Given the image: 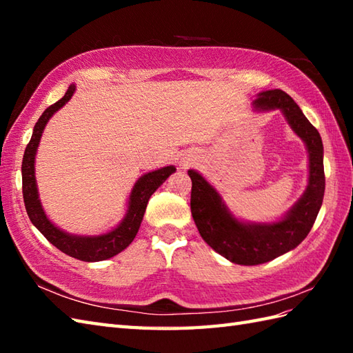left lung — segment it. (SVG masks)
Here are the masks:
<instances>
[{"mask_svg": "<svg viewBox=\"0 0 353 353\" xmlns=\"http://www.w3.org/2000/svg\"><path fill=\"white\" fill-rule=\"evenodd\" d=\"M253 104L265 110L281 109L291 129L305 141L310 153V183L283 220L273 224H244L229 214L220 194L199 172L188 171L192 181L191 214L199 234L216 253L241 265L264 264L301 244L310 234L325 196L323 144L316 127L281 89L261 92Z\"/></svg>", "mask_w": 353, "mask_h": 353, "instance_id": "obj_1", "label": "left lung"}]
</instances>
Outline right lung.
<instances>
[{
    "label": "right lung",
    "instance_id": "obj_1",
    "mask_svg": "<svg viewBox=\"0 0 353 353\" xmlns=\"http://www.w3.org/2000/svg\"><path fill=\"white\" fill-rule=\"evenodd\" d=\"M74 91H76V86L71 85L62 99L45 109L41 118L37 119L32 139H30L27 144L24 157H22V196H24L26 211L28 214L30 221L34 224L37 230H39L52 245H56L59 250L66 253L68 256L85 262H97L115 256V254L123 252L125 247L133 241V238L138 234V229L141 226L142 216H144L150 197H152V194L167 181V177L171 172L176 171V168L170 165V167L156 170L148 172L145 176H142L139 181L134 183L132 190L129 211H127L125 219L117 229L109 232V234H104L100 236H72L65 234L61 229H57L42 211L39 197H37L34 179V156L37 145H39L45 124L48 123V119L56 110L61 109L66 101H70Z\"/></svg>",
    "mask_w": 353,
    "mask_h": 353
}]
</instances>
